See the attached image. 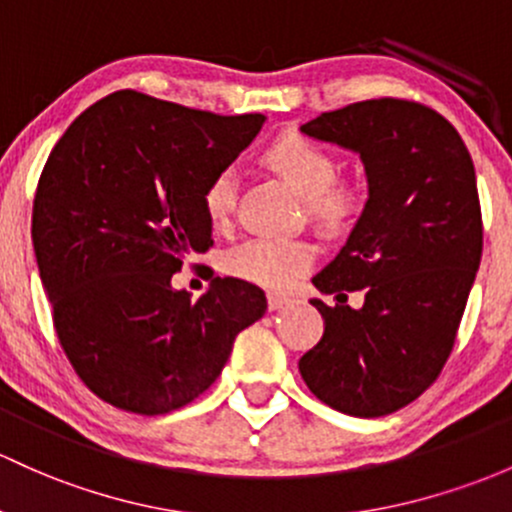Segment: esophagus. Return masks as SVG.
Returning a JSON list of instances; mask_svg holds the SVG:
<instances>
[{"mask_svg":"<svg viewBox=\"0 0 512 512\" xmlns=\"http://www.w3.org/2000/svg\"><path fill=\"white\" fill-rule=\"evenodd\" d=\"M288 302H290V298H285V295L268 293V307H271V310H280V307H285Z\"/></svg>","mask_w":512,"mask_h":512,"instance_id":"esophagus-1","label":"esophagus"}]
</instances>
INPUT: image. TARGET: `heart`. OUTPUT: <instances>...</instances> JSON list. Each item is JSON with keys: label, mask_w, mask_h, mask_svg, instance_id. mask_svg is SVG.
Segmentation results:
<instances>
[{"label": "heart", "mask_w": 512, "mask_h": 512, "mask_svg": "<svg viewBox=\"0 0 512 512\" xmlns=\"http://www.w3.org/2000/svg\"><path fill=\"white\" fill-rule=\"evenodd\" d=\"M266 161L285 183L305 200V210L315 222L334 229L354 212L356 197L349 188L334 185L339 168L332 153L324 151L305 136L288 134L266 151ZM239 175L234 168L214 173L207 183L205 212L214 227H222L232 217L236 205ZM315 263V246L305 239H276V236H254L232 246L224 254V271L246 283L263 285L271 290H285L310 271Z\"/></svg>", "instance_id": "1"}]
</instances>
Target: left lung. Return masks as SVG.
Instances as JSON below:
<instances>
[{"mask_svg": "<svg viewBox=\"0 0 512 512\" xmlns=\"http://www.w3.org/2000/svg\"><path fill=\"white\" fill-rule=\"evenodd\" d=\"M300 131L359 153L368 183L342 251L312 278L337 305L310 300L324 334L300 359L302 381L346 415H390L437 381L454 346L483 249L474 161L442 114L393 97ZM354 289L365 290L359 311L345 305Z\"/></svg>", "mask_w": 512, "mask_h": 512, "instance_id": "8db88e82", "label": "left lung"}]
</instances>
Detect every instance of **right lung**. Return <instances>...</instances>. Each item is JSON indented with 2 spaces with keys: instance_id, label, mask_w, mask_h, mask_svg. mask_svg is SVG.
<instances>
[{
  "instance_id": "right-lung-1",
  "label": "right lung",
  "mask_w": 512,
  "mask_h": 512,
  "mask_svg": "<svg viewBox=\"0 0 512 512\" xmlns=\"http://www.w3.org/2000/svg\"><path fill=\"white\" fill-rule=\"evenodd\" d=\"M263 122L119 90L53 146L31 219L38 273L65 356L114 408L163 415L192 403L266 312L246 280L214 278L197 302L170 283L212 246L207 183Z\"/></svg>"
}]
</instances>
